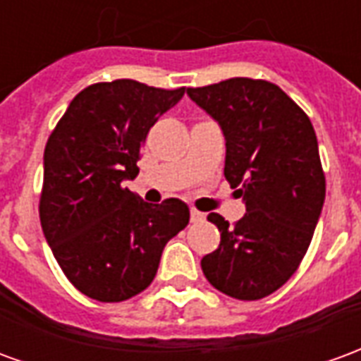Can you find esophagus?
Returning <instances> with one entry per match:
<instances>
[{
  "instance_id": "1",
  "label": "esophagus",
  "mask_w": 361,
  "mask_h": 361,
  "mask_svg": "<svg viewBox=\"0 0 361 361\" xmlns=\"http://www.w3.org/2000/svg\"><path fill=\"white\" fill-rule=\"evenodd\" d=\"M204 220L203 212H199L197 209H191V222H201Z\"/></svg>"
}]
</instances>
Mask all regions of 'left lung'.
I'll list each match as a JSON object with an SVG mask.
<instances>
[{
  "label": "left lung",
  "instance_id": "left-lung-1",
  "mask_svg": "<svg viewBox=\"0 0 361 361\" xmlns=\"http://www.w3.org/2000/svg\"><path fill=\"white\" fill-rule=\"evenodd\" d=\"M188 96L219 121L226 139L224 176L245 203L234 226L216 212L220 245L201 259L212 286L235 300H261L298 271L325 203L317 137L284 90L234 77Z\"/></svg>",
  "mask_w": 361,
  "mask_h": 361
}]
</instances>
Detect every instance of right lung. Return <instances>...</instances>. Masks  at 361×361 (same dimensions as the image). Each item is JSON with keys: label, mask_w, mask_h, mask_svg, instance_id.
<instances>
[{"label": "right lung", "mask_w": 361, "mask_h": 361, "mask_svg": "<svg viewBox=\"0 0 361 361\" xmlns=\"http://www.w3.org/2000/svg\"><path fill=\"white\" fill-rule=\"evenodd\" d=\"M185 89L131 79L75 96L44 150L40 224L69 282L98 302H123L154 280L164 245L189 222L188 204L145 203L123 188L142 141Z\"/></svg>", "instance_id": "right-lung-1"}]
</instances>
